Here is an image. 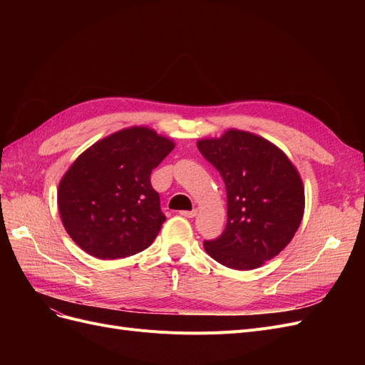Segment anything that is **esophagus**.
<instances>
[{
	"label": "esophagus",
	"instance_id": "obj_1",
	"mask_svg": "<svg viewBox=\"0 0 365 365\" xmlns=\"http://www.w3.org/2000/svg\"><path fill=\"white\" fill-rule=\"evenodd\" d=\"M180 215L184 216V217H195L197 215V210L193 208V210H190V212H187V210H184V212H180Z\"/></svg>",
	"mask_w": 365,
	"mask_h": 365
}]
</instances>
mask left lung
Wrapping results in <instances>:
<instances>
[{"label": "left lung", "mask_w": 365, "mask_h": 365, "mask_svg": "<svg viewBox=\"0 0 365 365\" xmlns=\"http://www.w3.org/2000/svg\"><path fill=\"white\" fill-rule=\"evenodd\" d=\"M202 157L222 176L227 225L204 240L205 251L233 269H254L292 240L304 213L300 175L272 143L230 129L220 138L197 141Z\"/></svg>", "instance_id": "1"}]
</instances>
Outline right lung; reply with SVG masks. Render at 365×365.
<instances>
[{"mask_svg":"<svg viewBox=\"0 0 365 365\" xmlns=\"http://www.w3.org/2000/svg\"><path fill=\"white\" fill-rule=\"evenodd\" d=\"M173 148L155 130L134 126L86 149L58 190L62 224L76 244L103 260L146 250L165 220L150 173Z\"/></svg>","mask_w":365,"mask_h":365,"instance_id":"1","label":"right lung"}]
</instances>
